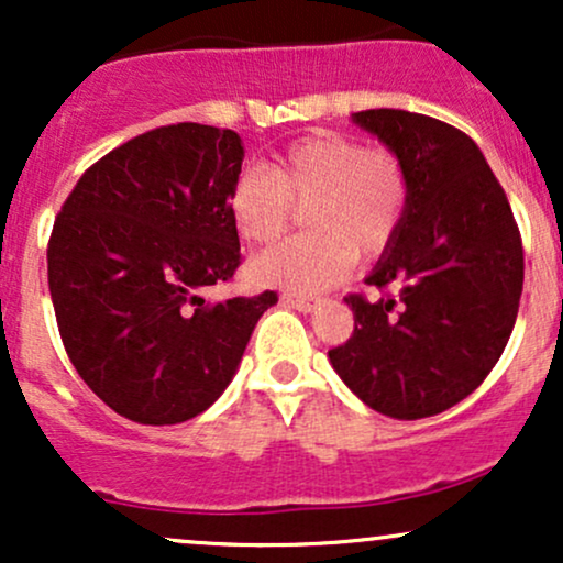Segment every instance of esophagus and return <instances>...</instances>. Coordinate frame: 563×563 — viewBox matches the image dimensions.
<instances>
[{"mask_svg": "<svg viewBox=\"0 0 563 563\" xmlns=\"http://www.w3.org/2000/svg\"><path fill=\"white\" fill-rule=\"evenodd\" d=\"M283 303H288V307L299 309V312H312L314 309V299H309V296H294V294H283Z\"/></svg>", "mask_w": 563, "mask_h": 563, "instance_id": "1", "label": "esophagus"}]
</instances>
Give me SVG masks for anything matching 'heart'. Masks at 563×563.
<instances>
[{"label":"heart","instance_id":"obj_1","mask_svg":"<svg viewBox=\"0 0 563 563\" xmlns=\"http://www.w3.org/2000/svg\"><path fill=\"white\" fill-rule=\"evenodd\" d=\"M407 203L410 179L397 153L328 129L283 147L269 172L243 169L228 192L230 222L249 245L277 241L296 209H309V235L251 262L256 283L299 294L344 280L357 254L365 260L384 254L402 228Z\"/></svg>","mask_w":563,"mask_h":563}]
</instances>
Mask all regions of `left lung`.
Returning a JSON list of instances; mask_svg holds the SVG:
<instances>
[{"label": "left lung", "instance_id": "obj_1", "mask_svg": "<svg viewBox=\"0 0 563 563\" xmlns=\"http://www.w3.org/2000/svg\"><path fill=\"white\" fill-rule=\"evenodd\" d=\"M402 158L410 203L367 286L349 294L354 333L328 352L373 410L416 421L466 399L489 376L519 312L525 249L514 211L476 142L423 113H352Z\"/></svg>", "mask_w": 563, "mask_h": 563}]
</instances>
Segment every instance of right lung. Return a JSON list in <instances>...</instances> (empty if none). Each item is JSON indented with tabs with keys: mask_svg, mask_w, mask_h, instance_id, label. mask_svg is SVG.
I'll return each mask as SVG.
<instances>
[{
	"mask_svg": "<svg viewBox=\"0 0 563 563\" xmlns=\"http://www.w3.org/2000/svg\"><path fill=\"white\" fill-rule=\"evenodd\" d=\"M232 129L158 126L81 174L55 219L47 277L57 331L84 384L145 426L200 416L228 389L275 290L206 301L241 243L228 192Z\"/></svg>",
	"mask_w": 563,
	"mask_h": 563,
	"instance_id": "1",
	"label": "right lung"
}]
</instances>
